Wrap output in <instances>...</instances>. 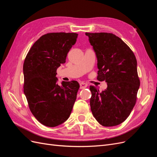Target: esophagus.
I'll use <instances>...</instances> for the list:
<instances>
[{
    "label": "esophagus",
    "mask_w": 157,
    "mask_h": 157,
    "mask_svg": "<svg viewBox=\"0 0 157 157\" xmlns=\"http://www.w3.org/2000/svg\"><path fill=\"white\" fill-rule=\"evenodd\" d=\"M87 86H88V84H87L86 83H84V82L80 83V89L86 88Z\"/></svg>",
    "instance_id": "34e87169"
}]
</instances>
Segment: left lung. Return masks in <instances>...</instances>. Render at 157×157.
I'll return each mask as SVG.
<instances>
[{
	"instance_id": "1",
	"label": "left lung",
	"mask_w": 157,
	"mask_h": 157,
	"mask_svg": "<svg viewBox=\"0 0 157 157\" xmlns=\"http://www.w3.org/2000/svg\"><path fill=\"white\" fill-rule=\"evenodd\" d=\"M85 34L97 57V78L107 84L101 92L90 86L92 113L103 126L118 125L130 115L136 102L140 82L136 56L124 41L112 33Z\"/></svg>"
}]
</instances>
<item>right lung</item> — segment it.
<instances>
[{"label":"right lung","instance_id":"right-lung-1","mask_svg":"<svg viewBox=\"0 0 157 157\" xmlns=\"http://www.w3.org/2000/svg\"><path fill=\"white\" fill-rule=\"evenodd\" d=\"M78 34L50 33L38 39L23 63L25 95L32 114L41 124L56 127L69 117L77 99L79 84L76 80L57 83V69L65 63Z\"/></svg>","mask_w":157,"mask_h":157}]
</instances>
